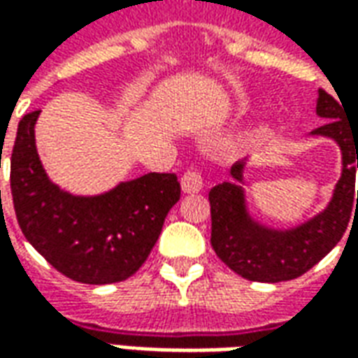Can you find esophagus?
Returning <instances> with one entry per match:
<instances>
[{"label":"esophagus","instance_id":"1","mask_svg":"<svg viewBox=\"0 0 358 358\" xmlns=\"http://www.w3.org/2000/svg\"><path fill=\"white\" fill-rule=\"evenodd\" d=\"M182 184V189L184 194H197L203 189V176L201 172L195 171V169H189V171L184 172V176L180 180Z\"/></svg>","mask_w":358,"mask_h":358}]
</instances>
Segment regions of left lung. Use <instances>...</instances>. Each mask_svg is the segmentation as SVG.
Masks as SVG:
<instances>
[{"label": "left lung", "instance_id": "left-lung-1", "mask_svg": "<svg viewBox=\"0 0 358 358\" xmlns=\"http://www.w3.org/2000/svg\"><path fill=\"white\" fill-rule=\"evenodd\" d=\"M345 110L330 94L318 90L316 115L328 122L313 130V136L331 138L341 149L339 176L328 207L307 222L274 230L249 217L243 192L245 161L230 169L232 182H222L209 192L210 245L218 259L251 282H285L305 274L320 263L343 238L355 203V174L358 169V126L347 122Z\"/></svg>", "mask_w": 358, "mask_h": 358}]
</instances>
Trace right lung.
Returning a JSON list of instances; mask_svg holds the SVG:
<instances>
[{
    "label": "right lung",
    "mask_w": 358,
    "mask_h": 358,
    "mask_svg": "<svg viewBox=\"0 0 358 358\" xmlns=\"http://www.w3.org/2000/svg\"><path fill=\"white\" fill-rule=\"evenodd\" d=\"M38 117L40 110H32L20 118L11 153L20 230L53 268L74 282H122L145 263L180 199L176 174L149 172L92 197L63 192L48 178L36 151Z\"/></svg>",
    "instance_id": "add662e5"
}]
</instances>
